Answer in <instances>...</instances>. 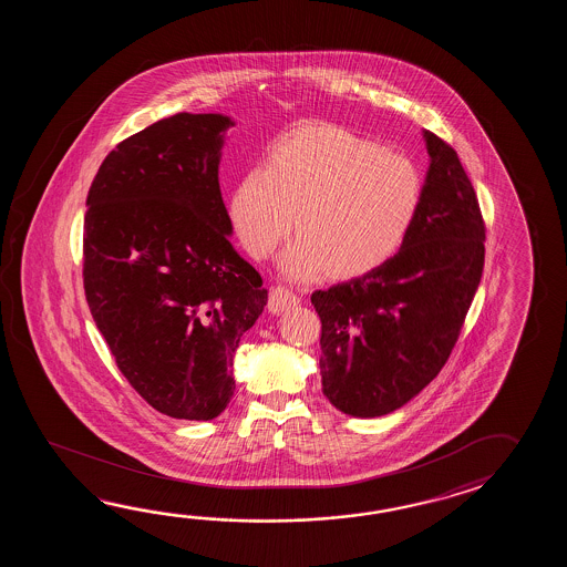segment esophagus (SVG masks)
<instances>
[{
    "instance_id": "1",
    "label": "esophagus",
    "mask_w": 567,
    "mask_h": 567,
    "mask_svg": "<svg viewBox=\"0 0 567 567\" xmlns=\"http://www.w3.org/2000/svg\"><path fill=\"white\" fill-rule=\"evenodd\" d=\"M298 306H300V298H298L296 293H291L288 288L278 286V288L271 289L269 303H267L269 312L284 313L288 312V310H293V308H298Z\"/></svg>"
}]
</instances>
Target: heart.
<instances>
[{
    "mask_svg": "<svg viewBox=\"0 0 567 567\" xmlns=\"http://www.w3.org/2000/svg\"><path fill=\"white\" fill-rule=\"evenodd\" d=\"M422 203V172L410 157L330 123H301L267 150L264 168L243 176L229 215L255 259L296 227L281 257L288 278H361L398 255Z\"/></svg>",
    "mask_w": 567,
    "mask_h": 567,
    "instance_id": "b5f03b06",
    "label": "heart"
}]
</instances>
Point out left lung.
I'll return each mask as SVG.
<instances>
[{"label":"left lung","instance_id":"1","mask_svg":"<svg viewBox=\"0 0 567 567\" xmlns=\"http://www.w3.org/2000/svg\"><path fill=\"white\" fill-rule=\"evenodd\" d=\"M422 210L398 255L312 293L322 320V393L352 417L403 408L446 364L484 267L481 206L460 157L423 130Z\"/></svg>","mask_w":567,"mask_h":567}]
</instances>
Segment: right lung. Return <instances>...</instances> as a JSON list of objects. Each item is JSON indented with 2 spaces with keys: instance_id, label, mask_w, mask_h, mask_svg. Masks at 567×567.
Returning a JSON list of instances; mask_svg holds the SVG:
<instances>
[{
  "instance_id": "1",
  "label": "right lung",
  "mask_w": 567,
  "mask_h": 567,
  "mask_svg": "<svg viewBox=\"0 0 567 567\" xmlns=\"http://www.w3.org/2000/svg\"><path fill=\"white\" fill-rule=\"evenodd\" d=\"M223 113H178L121 142L86 196L85 296L121 373L154 410L220 415L233 361L267 303L230 245L218 164Z\"/></svg>"
}]
</instances>
